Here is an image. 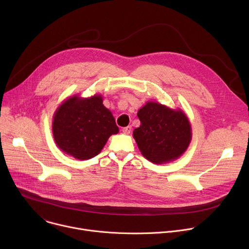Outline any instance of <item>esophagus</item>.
<instances>
[{
    "mask_svg": "<svg viewBox=\"0 0 249 249\" xmlns=\"http://www.w3.org/2000/svg\"><path fill=\"white\" fill-rule=\"evenodd\" d=\"M131 130H132V127L131 126H127V127H124L123 129H122V131H123V133L124 134H126V135H128V134H130V132H131Z\"/></svg>",
    "mask_w": 249,
    "mask_h": 249,
    "instance_id": "obj_1",
    "label": "esophagus"
}]
</instances>
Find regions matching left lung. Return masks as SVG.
<instances>
[{
    "mask_svg": "<svg viewBox=\"0 0 249 249\" xmlns=\"http://www.w3.org/2000/svg\"><path fill=\"white\" fill-rule=\"evenodd\" d=\"M141 125L133 132L137 146L148 160L167 163L180 158L190 145L192 130L181 109L148 101L137 113Z\"/></svg>",
    "mask_w": 249,
    "mask_h": 249,
    "instance_id": "left-lung-1",
    "label": "left lung"
}]
</instances>
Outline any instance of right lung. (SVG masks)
<instances>
[{"label": "right lung", "instance_id": "right-lung-1", "mask_svg": "<svg viewBox=\"0 0 249 249\" xmlns=\"http://www.w3.org/2000/svg\"><path fill=\"white\" fill-rule=\"evenodd\" d=\"M101 94L90 97L74 95L65 99L56 109L52 132L57 147L80 160L97 156L111 135L119 128Z\"/></svg>", "mask_w": 249, "mask_h": 249}]
</instances>
